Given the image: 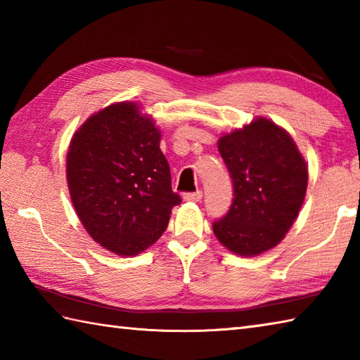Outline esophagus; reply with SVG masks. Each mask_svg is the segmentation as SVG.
<instances>
[{
    "label": "esophagus",
    "mask_w": 360,
    "mask_h": 360,
    "mask_svg": "<svg viewBox=\"0 0 360 360\" xmlns=\"http://www.w3.org/2000/svg\"><path fill=\"white\" fill-rule=\"evenodd\" d=\"M201 198H202L201 190H196V192H190V193H184V200L186 201H195V202H198V201H201Z\"/></svg>",
    "instance_id": "esophagus-1"
}]
</instances>
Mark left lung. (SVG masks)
<instances>
[{
    "label": "left lung",
    "instance_id": "obj_1",
    "mask_svg": "<svg viewBox=\"0 0 360 360\" xmlns=\"http://www.w3.org/2000/svg\"><path fill=\"white\" fill-rule=\"evenodd\" d=\"M218 150L233 200L226 215L213 221V232L235 254H263L277 246L298 215L307 164L285 129L263 117L221 137Z\"/></svg>",
    "mask_w": 360,
    "mask_h": 360
}]
</instances>
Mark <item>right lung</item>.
I'll use <instances>...</instances> for the list:
<instances>
[{"mask_svg":"<svg viewBox=\"0 0 360 360\" xmlns=\"http://www.w3.org/2000/svg\"><path fill=\"white\" fill-rule=\"evenodd\" d=\"M159 141V129L134 103L94 114L71 141L66 174L75 212L88 233L117 255L151 246L181 202Z\"/></svg>","mask_w":360,"mask_h":360,"instance_id":"right-lung-1","label":"right lung"}]
</instances>
